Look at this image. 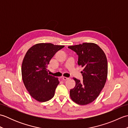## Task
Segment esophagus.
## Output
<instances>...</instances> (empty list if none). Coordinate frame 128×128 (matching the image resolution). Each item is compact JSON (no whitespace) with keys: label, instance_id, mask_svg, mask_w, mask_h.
Listing matches in <instances>:
<instances>
[{"label":"esophagus","instance_id":"1","mask_svg":"<svg viewBox=\"0 0 128 128\" xmlns=\"http://www.w3.org/2000/svg\"><path fill=\"white\" fill-rule=\"evenodd\" d=\"M62 79H63L64 80H68V79H69V78H67V77L62 76Z\"/></svg>","mask_w":128,"mask_h":128}]
</instances>
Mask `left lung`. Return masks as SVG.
<instances>
[{
  "instance_id": "obj_1",
  "label": "left lung",
  "mask_w": 128,
  "mask_h": 128,
  "mask_svg": "<svg viewBox=\"0 0 128 128\" xmlns=\"http://www.w3.org/2000/svg\"><path fill=\"white\" fill-rule=\"evenodd\" d=\"M68 48L77 54L78 65L84 68L81 72L83 81L74 78L76 85L70 90V97L78 104H89L99 96L107 80L108 64L106 54L93 43H83Z\"/></svg>"
}]
</instances>
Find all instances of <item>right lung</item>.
I'll return each mask as SVG.
<instances>
[{
    "mask_svg": "<svg viewBox=\"0 0 128 128\" xmlns=\"http://www.w3.org/2000/svg\"><path fill=\"white\" fill-rule=\"evenodd\" d=\"M64 47L52 43H38L25 54L21 68L22 80L29 94L38 101H48L54 96L59 81L49 75L47 68L54 54Z\"/></svg>",
    "mask_w": 128,
    "mask_h": 128,
    "instance_id": "1",
    "label": "right lung"
}]
</instances>
